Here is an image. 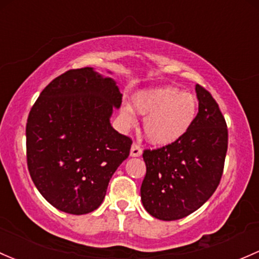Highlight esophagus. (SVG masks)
Masks as SVG:
<instances>
[{
	"instance_id": "1",
	"label": "esophagus",
	"mask_w": 259,
	"mask_h": 259,
	"mask_svg": "<svg viewBox=\"0 0 259 259\" xmlns=\"http://www.w3.org/2000/svg\"><path fill=\"white\" fill-rule=\"evenodd\" d=\"M141 152H143V150H141L140 145H139L138 143L133 144L132 149H130V155H132V156H140Z\"/></svg>"
}]
</instances>
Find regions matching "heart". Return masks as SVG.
<instances>
[{
  "instance_id": "b5f03b06",
  "label": "heart",
  "mask_w": 259,
  "mask_h": 259,
  "mask_svg": "<svg viewBox=\"0 0 259 259\" xmlns=\"http://www.w3.org/2000/svg\"><path fill=\"white\" fill-rule=\"evenodd\" d=\"M134 107L144 119V134L156 145H166L184 137L197 115L195 95L176 87H157L140 91L134 97ZM121 118L126 124L135 120L130 105H122Z\"/></svg>"
}]
</instances>
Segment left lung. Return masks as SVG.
<instances>
[{"instance_id": "left-lung-1", "label": "left lung", "mask_w": 259, "mask_h": 259, "mask_svg": "<svg viewBox=\"0 0 259 259\" xmlns=\"http://www.w3.org/2000/svg\"><path fill=\"white\" fill-rule=\"evenodd\" d=\"M198 113L179 140L143 152L141 201L155 219L175 221L198 209L221 181L228 146L225 116L211 93L196 85Z\"/></svg>"}]
</instances>
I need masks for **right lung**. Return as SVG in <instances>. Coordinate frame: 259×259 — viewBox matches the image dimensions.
Segmentation results:
<instances>
[{
  "label": "right lung",
  "instance_id": "right-lung-1",
  "mask_svg": "<svg viewBox=\"0 0 259 259\" xmlns=\"http://www.w3.org/2000/svg\"><path fill=\"white\" fill-rule=\"evenodd\" d=\"M122 95L93 68L70 69L42 91L26 125L27 166L40 195L65 213L102 205L133 140L110 125Z\"/></svg>",
  "mask_w": 259,
  "mask_h": 259
}]
</instances>
